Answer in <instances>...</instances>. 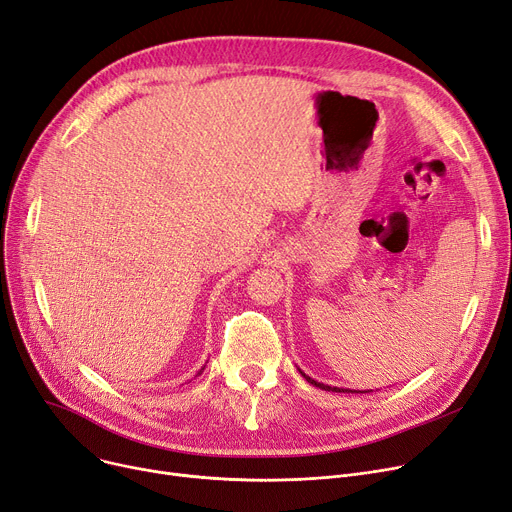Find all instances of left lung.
<instances>
[{
	"label": "left lung",
	"instance_id": "1",
	"mask_svg": "<svg viewBox=\"0 0 512 512\" xmlns=\"http://www.w3.org/2000/svg\"><path fill=\"white\" fill-rule=\"evenodd\" d=\"M303 373V371H301ZM303 378L309 382V384H313L315 388H321V390H326V392H351V394H359L361 390H346V388H336V386H328V384H321V382H317V380H313V378H309L307 373H303ZM365 392H371V390H365ZM363 394V392H361Z\"/></svg>",
	"mask_w": 512,
	"mask_h": 512
}]
</instances>
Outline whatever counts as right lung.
I'll use <instances>...</instances> for the list:
<instances>
[{
    "instance_id": "right-lung-1",
    "label": "right lung",
    "mask_w": 512,
    "mask_h": 512,
    "mask_svg": "<svg viewBox=\"0 0 512 512\" xmlns=\"http://www.w3.org/2000/svg\"><path fill=\"white\" fill-rule=\"evenodd\" d=\"M203 369H205V367H203ZM203 369H201V371H203ZM201 371H199V373H197V375H201Z\"/></svg>"
}]
</instances>
